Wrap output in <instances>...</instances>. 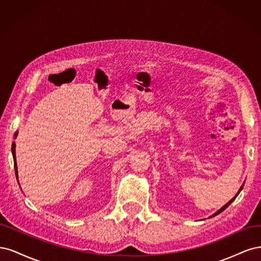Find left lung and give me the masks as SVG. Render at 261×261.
Here are the masks:
<instances>
[{
  "label": "left lung",
  "mask_w": 261,
  "mask_h": 261,
  "mask_svg": "<svg viewBox=\"0 0 261 261\" xmlns=\"http://www.w3.org/2000/svg\"><path fill=\"white\" fill-rule=\"evenodd\" d=\"M244 184H245V181H244V183H243V185L241 186V188L239 189V192H238V194H236V195H235V196L233 197V198H232V199H231L230 201H228V202H226V203L224 204V206H223L222 208H220V209H219V210H218L217 212H215V213H213V215H212V216H210L209 218H213V217H216V216H218V215H219V213H221V212H222L223 210H225V209H226V208H227L228 206H230V204H231V203H232V202H233V201L235 200V198H236V197H238V195H239V194L241 193V191H242V189H243V187H244Z\"/></svg>",
  "instance_id": "left-lung-1"
}]
</instances>
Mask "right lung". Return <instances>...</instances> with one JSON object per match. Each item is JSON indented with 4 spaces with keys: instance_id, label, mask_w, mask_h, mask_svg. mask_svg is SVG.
Wrapping results in <instances>:
<instances>
[{
    "instance_id": "1",
    "label": "right lung",
    "mask_w": 261,
    "mask_h": 261,
    "mask_svg": "<svg viewBox=\"0 0 261 261\" xmlns=\"http://www.w3.org/2000/svg\"><path fill=\"white\" fill-rule=\"evenodd\" d=\"M17 134H18V132H16L15 133V138L17 137ZM16 144L15 143H13V145H12V153H13V159H14V167H15V172H16V177H17V179H18V172H17V163H16Z\"/></svg>"
}]
</instances>
